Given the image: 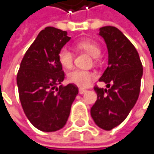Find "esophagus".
Returning <instances> with one entry per match:
<instances>
[{"mask_svg": "<svg viewBox=\"0 0 154 154\" xmlns=\"http://www.w3.org/2000/svg\"><path fill=\"white\" fill-rule=\"evenodd\" d=\"M79 94H84V93L87 92V91H86V90H83V88H79Z\"/></svg>", "mask_w": 154, "mask_h": 154, "instance_id": "34e87169", "label": "esophagus"}]
</instances>
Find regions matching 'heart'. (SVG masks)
Wrapping results in <instances>:
<instances>
[{
    "label": "heart",
    "mask_w": 154,
    "mask_h": 154,
    "mask_svg": "<svg viewBox=\"0 0 154 154\" xmlns=\"http://www.w3.org/2000/svg\"><path fill=\"white\" fill-rule=\"evenodd\" d=\"M78 46L80 49L86 51L88 54L94 58L99 57L100 54V49L99 45L91 39H83L79 41ZM58 60L63 67L70 68L72 66L74 60L73 51L68 47H63L58 52ZM67 78L69 82L79 87L85 88L91 84V80L94 79V74L81 69H75L68 74Z\"/></svg>",
    "instance_id": "heart-1"
}]
</instances>
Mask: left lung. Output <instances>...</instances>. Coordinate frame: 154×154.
I'll use <instances>...</instances> for the list:
<instances>
[{"instance_id": "obj_1", "label": "left lung", "mask_w": 154, "mask_h": 154, "mask_svg": "<svg viewBox=\"0 0 154 154\" xmlns=\"http://www.w3.org/2000/svg\"><path fill=\"white\" fill-rule=\"evenodd\" d=\"M98 35L108 51V66L100 78L107 88H94L97 100L91 115L99 128L111 130L127 118L137 103L143 69L137 50L118 28L100 27Z\"/></svg>"}]
</instances>
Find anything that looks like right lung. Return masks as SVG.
Listing matches in <instances>:
<instances>
[{"label": "right lung", "mask_w": 154, "mask_h": 154, "mask_svg": "<svg viewBox=\"0 0 154 154\" xmlns=\"http://www.w3.org/2000/svg\"><path fill=\"white\" fill-rule=\"evenodd\" d=\"M71 39L66 31L47 26L37 36L20 63L16 83L24 113L32 125L44 132L63 128L79 90L60 85L64 79L59 51Z\"/></svg>", "instance_id": "1"}]
</instances>
